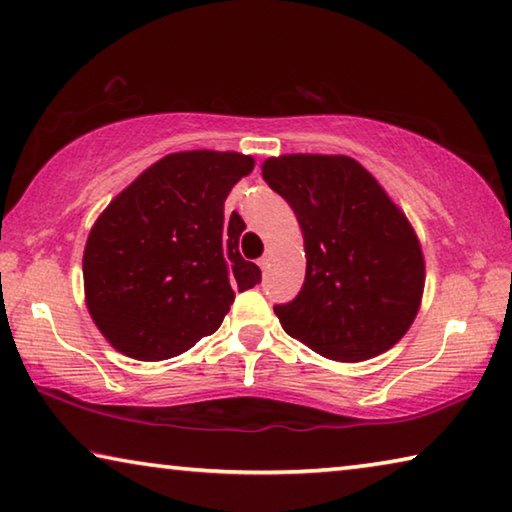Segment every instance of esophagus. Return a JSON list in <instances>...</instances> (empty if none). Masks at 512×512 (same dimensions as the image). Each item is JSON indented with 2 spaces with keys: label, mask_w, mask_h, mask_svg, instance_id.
Masks as SVG:
<instances>
[{
  "label": "esophagus",
  "mask_w": 512,
  "mask_h": 512,
  "mask_svg": "<svg viewBox=\"0 0 512 512\" xmlns=\"http://www.w3.org/2000/svg\"><path fill=\"white\" fill-rule=\"evenodd\" d=\"M259 269H262V271H266V269H269V266H271V257L269 255H264L262 259H259Z\"/></svg>",
  "instance_id": "obj_1"
}]
</instances>
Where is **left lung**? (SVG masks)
<instances>
[{"label":"left lung","instance_id":"8db88e82","mask_svg":"<svg viewBox=\"0 0 512 512\" xmlns=\"http://www.w3.org/2000/svg\"><path fill=\"white\" fill-rule=\"evenodd\" d=\"M262 177L305 239V282L275 305L289 337L328 360L362 362L408 332L424 294L415 230L367 168L344 154H282Z\"/></svg>","mask_w":512,"mask_h":512}]
</instances>
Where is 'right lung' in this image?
<instances>
[{
    "mask_svg": "<svg viewBox=\"0 0 512 512\" xmlns=\"http://www.w3.org/2000/svg\"><path fill=\"white\" fill-rule=\"evenodd\" d=\"M255 166L239 152L159 159L109 202L84 250L86 305L107 342L134 360L175 358L221 326L234 291L262 280L225 225L227 193Z\"/></svg>",
    "mask_w": 512,
    "mask_h": 512,
    "instance_id": "add662e5",
    "label": "right lung"
}]
</instances>
